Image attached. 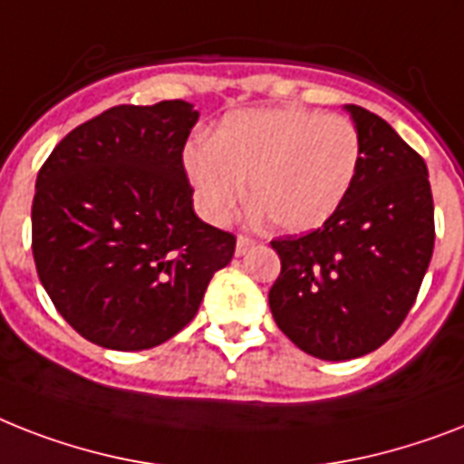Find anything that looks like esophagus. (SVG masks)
I'll use <instances>...</instances> for the list:
<instances>
[{
    "label": "esophagus",
    "instance_id": "obj_1",
    "mask_svg": "<svg viewBox=\"0 0 464 464\" xmlns=\"http://www.w3.org/2000/svg\"><path fill=\"white\" fill-rule=\"evenodd\" d=\"M255 247V238H250V236H238V243H236V255H247V252Z\"/></svg>",
    "mask_w": 464,
    "mask_h": 464
}]
</instances>
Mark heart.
Returning a JSON list of instances; mask_svg holds the SVG:
<instances>
[{"mask_svg": "<svg viewBox=\"0 0 464 464\" xmlns=\"http://www.w3.org/2000/svg\"><path fill=\"white\" fill-rule=\"evenodd\" d=\"M362 142L345 116L300 107L245 109L221 123L214 142L186 154L202 212L226 221L250 195L281 231H314L338 212L355 183Z\"/></svg>", "mask_w": 464, "mask_h": 464, "instance_id": "obj_1", "label": "heart"}]
</instances>
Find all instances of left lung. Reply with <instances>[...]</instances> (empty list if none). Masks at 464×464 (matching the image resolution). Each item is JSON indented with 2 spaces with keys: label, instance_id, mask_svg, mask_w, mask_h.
<instances>
[{
  "label": "left lung",
  "instance_id": "8db88e82",
  "mask_svg": "<svg viewBox=\"0 0 464 464\" xmlns=\"http://www.w3.org/2000/svg\"><path fill=\"white\" fill-rule=\"evenodd\" d=\"M345 109L362 142L348 198L317 231L271 240L281 257L274 322L307 355L334 362L367 355L398 331L436 238L424 160L382 116Z\"/></svg>",
  "mask_w": 464,
  "mask_h": 464
}]
</instances>
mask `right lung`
Instances as JSON below:
<instances>
[{"mask_svg":"<svg viewBox=\"0 0 464 464\" xmlns=\"http://www.w3.org/2000/svg\"><path fill=\"white\" fill-rule=\"evenodd\" d=\"M183 100L121 104L73 128L37 173L33 257L44 291L82 338L147 350L193 322L236 236L193 209Z\"/></svg>","mask_w":464,"mask_h":464,"instance_id":"obj_1","label":"right lung"}]
</instances>
